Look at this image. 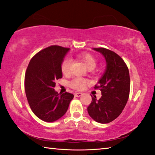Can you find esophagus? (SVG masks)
<instances>
[{"label": "esophagus", "mask_w": 155, "mask_h": 155, "mask_svg": "<svg viewBox=\"0 0 155 155\" xmlns=\"http://www.w3.org/2000/svg\"><path fill=\"white\" fill-rule=\"evenodd\" d=\"M82 94H83L82 93L78 92V93H75V97H80L81 96H82Z\"/></svg>", "instance_id": "1"}]
</instances>
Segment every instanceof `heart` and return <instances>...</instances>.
<instances>
[{"instance_id":"obj_1","label":"heart","mask_w":155,"mask_h":155,"mask_svg":"<svg viewBox=\"0 0 155 155\" xmlns=\"http://www.w3.org/2000/svg\"><path fill=\"white\" fill-rule=\"evenodd\" d=\"M79 58L85 64L89 70H92L96 66L97 59L93 54L90 53H81L78 54ZM71 60L69 59H64L61 64V71L64 75H67L70 73ZM89 83L87 79L82 78H76L69 82V86L76 90H82Z\"/></svg>"}]
</instances>
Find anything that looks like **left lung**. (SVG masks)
Here are the masks:
<instances>
[{
    "label": "left lung",
    "mask_w": 155,
    "mask_h": 155,
    "mask_svg": "<svg viewBox=\"0 0 155 155\" xmlns=\"http://www.w3.org/2000/svg\"><path fill=\"white\" fill-rule=\"evenodd\" d=\"M93 50L103 55L107 66L94 87L101 90L102 96L99 100L91 96L87 111L95 121L104 124L115 120L126 105L130 95V73L125 61L116 53L104 48Z\"/></svg>",
    "instance_id": "1"
}]
</instances>
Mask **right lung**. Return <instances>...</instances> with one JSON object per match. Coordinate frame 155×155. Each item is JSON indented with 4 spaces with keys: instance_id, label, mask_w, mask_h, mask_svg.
<instances>
[{
    "instance_id": "add662e5",
    "label": "right lung",
    "mask_w": 155,
    "mask_h": 155,
    "mask_svg": "<svg viewBox=\"0 0 155 155\" xmlns=\"http://www.w3.org/2000/svg\"><path fill=\"white\" fill-rule=\"evenodd\" d=\"M69 48L48 47L31 59L25 72V90L32 111L41 120L54 122L66 114L73 94H58L54 87L62 78L61 64Z\"/></svg>"
}]
</instances>
